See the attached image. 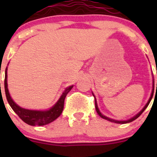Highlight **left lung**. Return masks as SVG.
Instances as JSON below:
<instances>
[{
  "label": "left lung",
  "mask_w": 157,
  "mask_h": 157,
  "mask_svg": "<svg viewBox=\"0 0 157 157\" xmlns=\"http://www.w3.org/2000/svg\"><path fill=\"white\" fill-rule=\"evenodd\" d=\"M153 91H152L151 96H150V99H149L148 102H147V103L146 104V105H145V106L144 107L143 109H142V110L140 111V112H139V113H137V115H135V116H134V117H133V118H130V119L127 120V121H117V120H114V119H112V118H108V117L105 116V115H102V113H101V112H100V111H99V108H98L97 102H96V99H95V106H96V112H97L98 115H99V116L101 117V118H104V119H105V120H108V121H112V122H115V123H117V124H126V123H129V122H131V121H134V120H135V119H137V118H138V117L140 116V115H141L142 113H143V112H144V111L145 110V109H147V107L148 106V105H149V104H150V101H151L152 98H153V91H154V80H153ZM156 90H157V83H156ZM93 96H94V95H93Z\"/></svg>",
  "instance_id": "left-lung-1"
}]
</instances>
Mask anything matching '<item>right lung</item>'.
I'll return each instance as SVG.
<instances>
[{
  "mask_svg": "<svg viewBox=\"0 0 157 157\" xmlns=\"http://www.w3.org/2000/svg\"><path fill=\"white\" fill-rule=\"evenodd\" d=\"M7 67L5 70V79H4V89H5V94L7 97V102L9 105L12 108L13 110L15 112V113L24 121L26 124H29L32 126H42L48 124L49 123L55 121L56 118L61 115L62 113V111L64 109V99H65L67 93L71 91V89L74 86H70L65 89L63 92L62 95L58 102L53 105L48 110L45 111H39V110H29V109H26L21 108L18 105L13 102L11 99L10 93H9L8 88H7Z\"/></svg>",
  "mask_w": 157,
  "mask_h": 157,
  "instance_id": "1",
  "label": "right lung"
}]
</instances>
